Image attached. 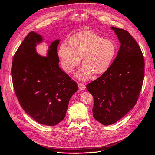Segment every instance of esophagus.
Segmentation results:
<instances>
[{"label": "esophagus", "instance_id": "obj_1", "mask_svg": "<svg viewBox=\"0 0 155 155\" xmlns=\"http://www.w3.org/2000/svg\"><path fill=\"white\" fill-rule=\"evenodd\" d=\"M78 87L79 89L81 90H83L86 88V85L84 83H78Z\"/></svg>", "mask_w": 155, "mask_h": 155}]
</instances>
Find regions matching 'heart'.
Segmentation results:
<instances>
[{
  "label": "heart",
  "instance_id": "1",
  "mask_svg": "<svg viewBox=\"0 0 155 155\" xmlns=\"http://www.w3.org/2000/svg\"><path fill=\"white\" fill-rule=\"evenodd\" d=\"M69 47L61 44L58 51L64 71L72 72L80 62L83 64L76 77L81 80L90 78L93 73H104L111 65L117 52L114 41L104 39L92 31L77 33L69 40Z\"/></svg>",
  "mask_w": 155,
  "mask_h": 155
}]
</instances>
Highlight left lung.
<instances>
[{"label":"left lung","mask_w":155,"mask_h":155,"mask_svg":"<svg viewBox=\"0 0 155 155\" xmlns=\"http://www.w3.org/2000/svg\"><path fill=\"white\" fill-rule=\"evenodd\" d=\"M121 43L109 68L86 88L93 96L94 118L101 124H112L134 107L144 78V58L138 43L130 34L112 27Z\"/></svg>","instance_id":"obj_1"}]
</instances>
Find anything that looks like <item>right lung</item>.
<instances>
[{
	"mask_svg": "<svg viewBox=\"0 0 155 155\" xmlns=\"http://www.w3.org/2000/svg\"><path fill=\"white\" fill-rule=\"evenodd\" d=\"M41 35L32 31L15 53L12 76L17 99L25 112L37 123L54 126L65 117L69 100L78 89L77 83L59 67L57 47L49 45L47 56L36 51Z\"/></svg>",
	"mask_w": 155,
	"mask_h": 155,
	"instance_id": "obj_1",
	"label": "right lung"
}]
</instances>
